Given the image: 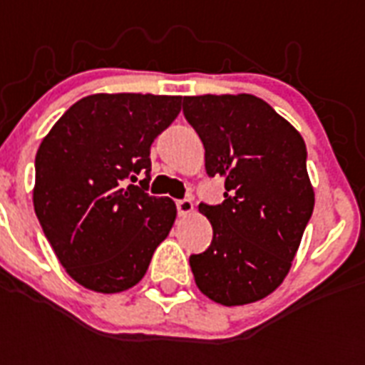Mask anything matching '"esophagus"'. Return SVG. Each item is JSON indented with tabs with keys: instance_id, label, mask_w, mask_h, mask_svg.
I'll list each match as a JSON object with an SVG mask.
<instances>
[{
	"instance_id": "obj_1",
	"label": "esophagus",
	"mask_w": 365,
	"mask_h": 365,
	"mask_svg": "<svg viewBox=\"0 0 365 365\" xmlns=\"http://www.w3.org/2000/svg\"><path fill=\"white\" fill-rule=\"evenodd\" d=\"M176 206H178V214L180 216H187L193 212V202L189 199H182V200H176Z\"/></svg>"
}]
</instances>
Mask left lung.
Here are the masks:
<instances>
[{"instance_id":"8db88e82","label":"left lung","mask_w":365,"mask_h":365,"mask_svg":"<svg viewBox=\"0 0 365 365\" xmlns=\"http://www.w3.org/2000/svg\"><path fill=\"white\" fill-rule=\"evenodd\" d=\"M183 115L205 145L210 178L225 180L222 205L200 202L214 237L189 265L206 297L254 303L282 284L314 208L303 138L252 94L185 96Z\"/></svg>"}]
</instances>
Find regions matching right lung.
<instances>
[{
  "mask_svg": "<svg viewBox=\"0 0 365 365\" xmlns=\"http://www.w3.org/2000/svg\"><path fill=\"white\" fill-rule=\"evenodd\" d=\"M180 110L182 96L91 94L43 138L34 208L77 284L100 294L136 286L170 233L176 205L148 193L149 149Z\"/></svg>",
  "mask_w": 365,
  "mask_h": 365,
  "instance_id": "obj_1",
  "label": "right lung"
}]
</instances>
